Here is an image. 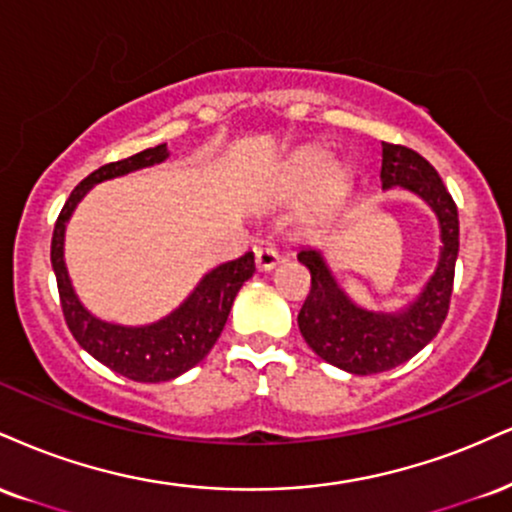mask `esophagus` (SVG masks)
<instances>
[{
  "label": "esophagus",
  "mask_w": 512,
  "mask_h": 512,
  "mask_svg": "<svg viewBox=\"0 0 512 512\" xmlns=\"http://www.w3.org/2000/svg\"><path fill=\"white\" fill-rule=\"evenodd\" d=\"M255 262L260 272H272L276 264L281 262V255L274 248H260L255 255Z\"/></svg>",
  "instance_id": "1"
}]
</instances>
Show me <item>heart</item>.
<instances>
[{
    "label": "heart",
    "instance_id": "b5f03b06",
    "mask_svg": "<svg viewBox=\"0 0 512 512\" xmlns=\"http://www.w3.org/2000/svg\"><path fill=\"white\" fill-rule=\"evenodd\" d=\"M317 186V197L322 202H336L346 193L348 174L343 166L331 164L329 152L310 150L295 157L283 176V190L288 195H305Z\"/></svg>",
    "mask_w": 512,
    "mask_h": 512
}]
</instances>
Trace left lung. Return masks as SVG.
Wrapping results in <instances>:
<instances>
[{
  "instance_id": "left-lung-1",
  "label": "left lung",
  "mask_w": 512,
  "mask_h": 512,
  "mask_svg": "<svg viewBox=\"0 0 512 512\" xmlns=\"http://www.w3.org/2000/svg\"><path fill=\"white\" fill-rule=\"evenodd\" d=\"M403 188L417 195L439 221V262L415 300L398 312L357 305L331 272L319 248H300L298 262L310 269L312 288L298 315L300 334L322 360L343 372L367 377L389 372L415 357L439 334L453 293L460 248L458 207L436 169L415 150L381 143V190Z\"/></svg>"
}]
</instances>
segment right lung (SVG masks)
<instances>
[{"label":"right lung","instance_id":"right-lung-1","mask_svg":"<svg viewBox=\"0 0 512 512\" xmlns=\"http://www.w3.org/2000/svg\"><path fill=\"white\" fill-rule=\"evenodd\" d=\"M166 159H169V147L164 143L92 171L66 200L52 236V269L57 276L61 310H64L73 338L80 348L88 350L104 367L121 374V377L143 381V384L171 381L188 372L190 367H195L197 362L205 360L221 331H224L240 286L255 274V255L245 252L238 260L219 264L202 276L193 291L188 293V298L169 315L140 326L107 322V319L92 315L88 307L80 303L64 257L66 226H69L80 200L97 183L128 176L140 169H150V166L162 164Z\"/></svg>","mask_w":512,"mask_h":512}]
</instances>
